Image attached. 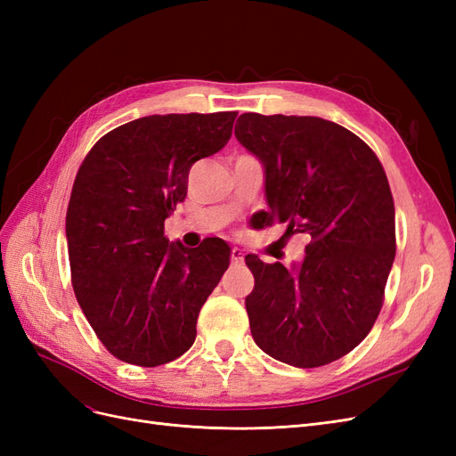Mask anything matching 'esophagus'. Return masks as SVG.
<instances>
[{"mask_svg": "<svg viewBox=\"0 0 456 456\" xmlns=\"http://www.w3.org/2000/svg\"><path fill=\"white\" fill-rule=\"evenodd\" d=\"M245 253L240 249V247H233L232 249V265H241Z\"/></svg>", "mask_w": 456, "mask_h": 456, "instance_id": "obj_1", "label": "esophagus"}]
</instances>
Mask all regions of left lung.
<instances>
[{
    "label": "left lung",
    "mask_w": 456,
    "mask_h": 456,
    "mask_svg": "<svg viewBox=\"0 0 456 456\" xmlns=\"http://www.w3.org/2000/svg\"><path fill=\"white\" fill-rule=\"evenodd\" d=\"M236 139L265 167V223L308 240L285 268L245 262L256 346L287 365L340 360L375 325L395 256V211L379 158L357 134L314 116L241 114Z\"/></svg>",
    "instance_id": "obj_1"
}]
</instances>
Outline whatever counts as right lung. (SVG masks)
I'll use <instances>...</instances> for the list:
<instances>
[{
  "mask_svg": "<svg viewBox=\"0 0 456 456\" xmlns=\"http://www.w3.org/2000/svg\"><path fill=\"white\" fill-rule=\"evenodd\" d=\"M238 112L146 116L106 133L81 163L66 213L74 293L118 360L158 367L196 340L207 297L230 247L207 238L188 249L165 238L186 198L190 167L223 150Z\"/></svg>",
  "mask_w": 456,
  "mask_h": 456,
  "instance_id": "obj_1",
  "label": "right lung"
}]
</instances>
